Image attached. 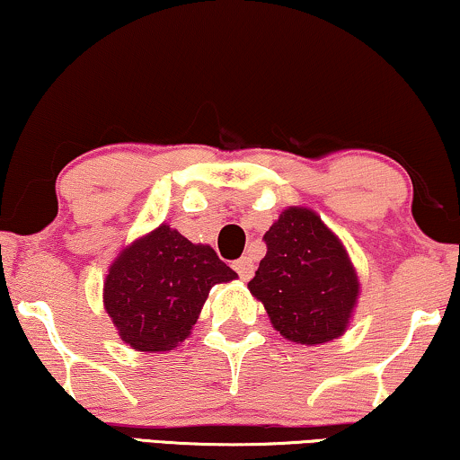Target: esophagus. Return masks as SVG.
<instances>
[{
	"label": "esophagus",
	"instance_id": "1",
	"mask_svg": "<svg viewBox=\"0 0 460 460\" xmlns=\"http://www.w3.org/2000/svg\"><path fill=\"white\" fill-rule=\"evenodd\" d=\"M234 270L241 276L243 280H251V276L255 272V263H253V257L251 255H244L241 260L234 261Z\"/></svg>",
	"mask_w": 460,
	"mask_h": 460
}]
</instances>
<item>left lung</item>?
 <instances>
[{"label":"left lung","mask_w":460,"mask_h":460,"mask_svg":"<svg viewBox=\"0 0 460 460\" xmlns=\"http://www.w3.org/2000/svg\"><path fill=\"white\" fill-rule=\"evenodd\" d=\"M268 253L249 282L270 323L288 341L318 345L341 337L360 282L341 241L305 207H288L263 234Z\"/></svg>","instance_id":"obj_1"}]
</instances>
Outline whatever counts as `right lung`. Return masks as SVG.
Segmentation results:
<instances>
[{
    "label": "right lung",
    "mask_w": 460,
    "mask_h": 460,
    "mask_svg": "<svg viewBox=\"0 0 460 460\" xmlns=\"http://www.w3.org/2000/svg\"><path fill=\"white\" fill-rule=\"evenodd\" d=\"M234 279L209 244H194L161 224L112 261L104 307L129 348L169 351L190 335L211 287Z\"/></svg>",
    "instance_id": "1"
}]
</instances>
